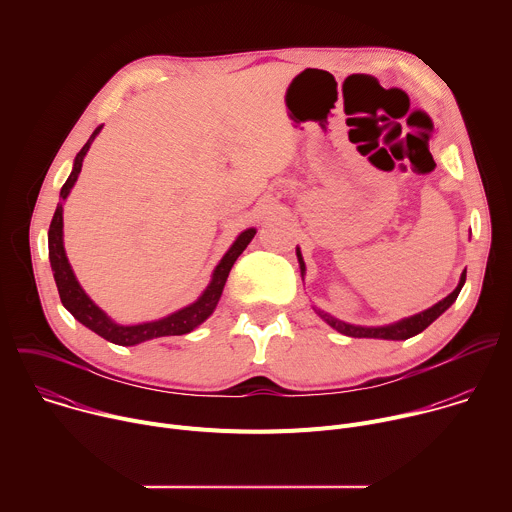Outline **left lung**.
Wrapping results in <instances>:
<instances>
[{"label": "left lung", "instance_id": "1", "mask_svg": "<svg viewBox=\"0 0 512 512\" xmlns=\"http://www.w3.org/2000/svg\"><path fill=\"white\" fill-rule=\"evenodd\" d=\"M296 255H298V263H300L302 279H304V275H306V263H304V257H302L300 247H296ZM464 283H466V269L462 271L456 289L452 291L450 296H446L442 302H437L435 306H431V308H427V310H423V312H419V314H415V316L403 318V320L393 322V324H387V326H354V324H348V322H342V320L330 316V314L324 312V310H318L316 306H314V310H316V314H318L328 326H332L334 330H338V332L344 334V336H352V338H383V340H407V338H411V336L423 332L433 320L440 318V316L456 302V298H458V294H460V289L464 287Z\"/></svg>", "mask_w": 512, "mask_h": 512}]
</instances>
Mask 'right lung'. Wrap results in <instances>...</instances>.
I'll return each mask as SVG.
<instances>
[{
  "mask_svg": "<svg viewBox=\"0 0 512 512\" xmlns=\"http://www.w3.org/2000/svg\"><path fill=\"white\" fill-rule=\"evenodd\" d=\"M101 127L103 125H99L93 131L89 141L83 145V150L77 154L75 164H72V172H70L68 180L64 182V186L60 188V202L54 210L52 223H50V229H48V259H50V267H52L54 281H56V287H58L60 302L83 326H87L89 330H93L101 338H105L113 344H119V346H135V344H141V342L152 340V338L188 334L194 328H198L214 312L218 300H221V296H223V289H225L227 277L231 273V267L235 265L239 255L247 249V245L255 237L257 229H247L235 239L231 249L214 267L210 283L206 285V289L202 291V296L196 302H192L190 306H186V308H182V310H178L170 316H164L160 320L141 322V324H117L113 318H109L87 296V291L81 287L75 271H72V267L68 263V257H66V251H64V241H62V227H64V223H62V204L68 198L72 186H75V182L81 174V168H83V160H85V156L91 148V143L99 135Z\"/></svg>",
  "mask_w": 512,
  "mask_h": 512,
  "instance_id": "right-lung-1",
  "label": "right lung"
}]
</instances>
